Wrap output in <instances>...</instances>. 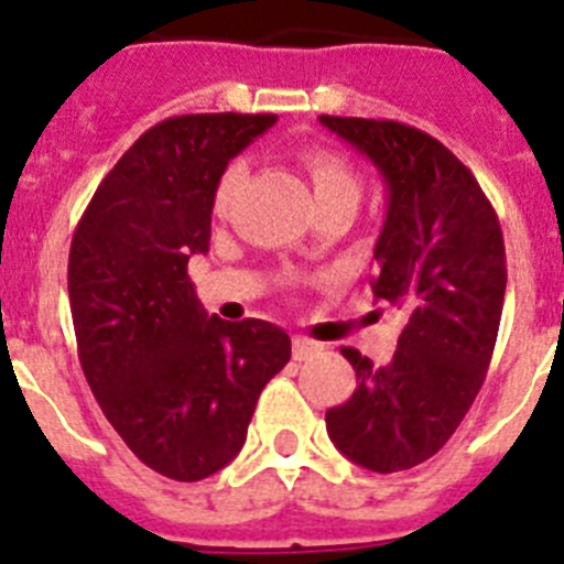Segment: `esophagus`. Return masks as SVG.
<instances>
[{
	"mask_svg": "<svg viewBox=\"0 0 564 564\" xmlns=\"http://www.w3.org/2000/svg\"><path fill=\"white\" fill-rule=\"evenodd\" d=\"M318 350H322V347H318L316 341H311V338L293 336V358H296V361H305V358H311L313 352Z\"/></svg>",
	"mask_w": 564,
	"mask_h": 564,
	"instance_id": "1",
	"label": "esophagus"
}]
</instances>
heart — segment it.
Wrapping results in <instances>:
<instances>
[{
	"label": "heart",
	"mask_w": 564,
	"mask_h": 564,
	"mask_svg": "<svg viewBox=\"0 0 564 564\" xmlns=\"http://www.w3.org/2000/svg\"><path fill=\"white\" fill-rule=\"evenodd\" d=\"M302 161H305L307 172H311L313 194H316V203L322 200H336V197H350L358 203V192H361V183H358V174L350 163L344 161L341 154L330 152V149L313 147L302 152ZM246 174V166L239 161L228 163L226 172L220 174V183H217V192H214V203L217 208H226L231 194L237 192L239 181Z\"/></svg>",
	"instance_id": "heart-1"
}]
</instances>
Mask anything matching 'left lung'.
I'll return each mask as SVG.
<instances>
[{"label": "left lung", "mask_w": 564, "mask_h": 564, "mask_svg": "<svg viewBox=\"0 0 564 564\" xmlns=\"http://www.w3.org/2000/svg\"><path fill=\"white\" fill-rule=\"evenodd\" d=\"M318 121L367 154L390 192L370 285L406 325L387 367L341 347L358 387L325 415L344 457L390 475L443 449L475 403L500 330L506 246L475 174L432 134L376 118Z\"/></svg>", "instance_id": "1"}]
</instances>
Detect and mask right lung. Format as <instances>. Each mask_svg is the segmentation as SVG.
Listing matches in <instances>:
<instances>
[{
  "label": "right lung",
  "instance_id": "obj_1",
  "mask_svg": "<svg viewBox=\"0 0 564 564\" xmlns=\"http://www.w3.org/2000/svg\"><path fill=\"white\" fill-rule=\"evenodd\" d=\"M276 115H177L96 188L69 246L78 358L115 432L158 475L203 480L237 457L259 392L291 361L282 327L208 316L188 279L228 161Z\"/></svg>",
  "mask_w": 564,
  "mask_h": 564
}]
</instances>
